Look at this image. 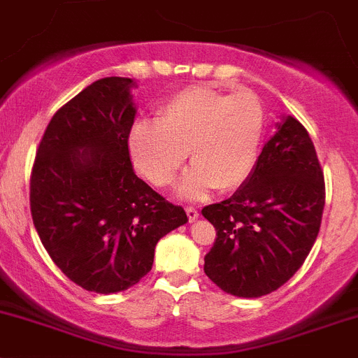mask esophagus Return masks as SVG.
<instances>
[{"label":"esophagus","mask_w":358,"mask_h":358,"mask_svg":"<svg viewBox=\"0 0 358 358\" xmlns=\"http://www.w3.org/2000/svg\"><path fill=\"white\" fill-rule=\"evenodd\" d=\"M186 214H188V217H189V221H196L199 220V210L195 209V207H186Z\"/></svg>","instance_id":"esophagus-1"}]
</instances>
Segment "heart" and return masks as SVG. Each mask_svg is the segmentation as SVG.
Listing matches in <instances>:
<instances>
[{
  "label": "heart",
  "instance_id": "b5f03b06",
  "mask_svg": "<svg viewBox=\"0 0 358 358\" xmlns=\"http://www.w3.org/2000/svg\"><path fill=\"white\" fill-rule=\"evenodd\" d=\"M264 101L251 91L224 94L203 86L177 91L156 112V122L137 121L128 135L135 166L155 186H169L193 162L177 189L200 199L210 189L234 192L251 176L265 134Z\"/></svg>",
  "mask_w": 358,
  "mask_h": 358
}]
</instances>
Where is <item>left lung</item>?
<instances>
[{
  "label": "left lung",
  "mask_w": 358,
  "mask_h": 358,
  "mask_svg": "<svg viewBox=\"0 0 358 358\" xmlns=\"http://www.w3.org/2000/svg\"><path fill=\"white\" fill-rule=\"evenodd\" d=\"M275 126L246 182L202 209L216 228L203 272L236 297L257 299L283 287L320 232L325 181L315 145L292 115Z\"/></svg>",
  "instance_id": "8db88e82"
}]
</instances>
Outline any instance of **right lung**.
Here are the masks:
<instances>
[{"label":"right lung","instance_id":"1","mask_svg":"<svg viewBox=\"0 0 358 358\" xmlns=\"http://www.w3.org/2000/svg\"><path fill=\"white\" fill-rule=\"evenodd\" d=\"M126 77H105L50 119L31 172V216L54 264L84 290L115 294L152 267L158 241L188 221L131 165L137 107Z\"/></svg>","mask_w":358,"mask_h":358}]
</instances>
